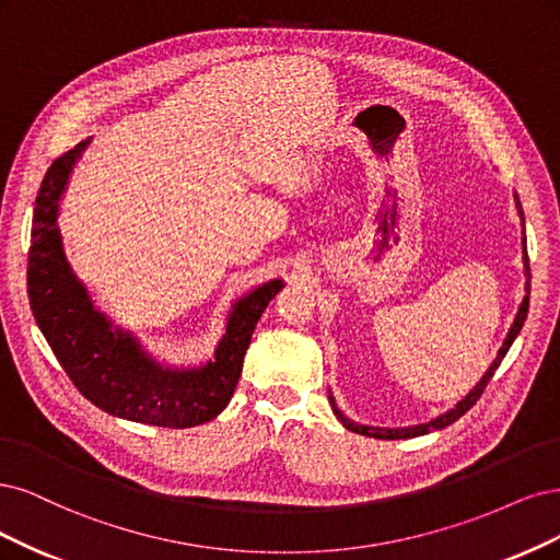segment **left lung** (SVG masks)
Segmentation results:
<instances>
[{"label":"left lung","mask_w":560,"mask_h":560,"mask_svg":"<svg viewBox=\"0 0 560 560\" xmlns=\"http://www.w3.org/2000/svg\"><path fill=\"white\" fill-rule=\"evenodd\" d=\"M516 197V207H518V213H521V221H523V211H521V202H518V195H514ZM523 265H526V291H528V295L523 298V302H521V306H518V312H516V318H514V323H512V328H510V332H508V337H504V341H502V347H500V351H498V358L493 360V365L486 370V374L481 376V382L465 395V398L454 407V409H448L446 413H442V417H438V419H432L430 423H421V425H411V428H372V425H358V423H353V421H349L345 413H341L339 409H337V405H335V398L330 395V405H332V411H335V417L345 423V428H349L351 432H358V435H368V438H376V440H407V438H419V435H425V432H430V430H442V428H446V425H451L454 421H458L463 413L470 409V407H475L477 405V400L481 398V393H483V388L489 386V382L493 378V374H495V370L500 368V363H502V358L508 355V351H510V347H512V341L516 339V335L521 332V328H523V320H526V316H528V298H530V262H528V250H526V237H523Z\"/></svg>","instance_id":"8db88e82"}]
</instances>
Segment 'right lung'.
<instances>
[{"mask_svg":"<svg viewBox=\"0 0 560 560\" xmlns=\"http://www.w3.org/2000/svg\"><path fill=\"white\" fill-rule=\"evenodd\" d=\"M88 141L52 160L32 219L27 295L48 347L83 398L114 417L160 428H192L219 417L242 376L256 323L281 288L267 281L230 314L215 358L197 370H170L143 353L128 332L100 314L65 258L58 202Z\"/></svg>","mask_w":560,"mask_h":560,"instance_id":"obj_1","label":"right lung"}]
</instances>
